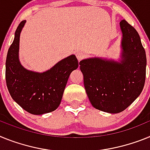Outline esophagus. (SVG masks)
<instances>
[{
  "instance_id": "34e87169",
  "label": "esophagus",
  "mask_w": 150,
  "mask_h": 150,
  "mask_svg": "<svg viewBox=\"0 0 150 150\" xmlns=\"http://www.w3.org/2000/svg\"><path fill=\"white\" fill-rule=\"evenodd\" d=\"M75 55H76L77 59H78V60L79 61H81V59H83L84 57H85V54H84V53L81 51L77 52V53H75Z\"/></svg>"
}]
</instances>
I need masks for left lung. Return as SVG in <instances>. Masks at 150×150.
Wrapping results in <instances>:
<instances>
[{
  "label": "left lung",
  "instance_id": "left-lung-1",
  "mask_svg": "<svg viewBox=\"0 0 150 150\" xmlns=\"http://www.w3.org/2000/svg\"><path fill=\"white\" fill-rule=\"evenodd\" d=\"M120 62L93 57L79 62L86 93L92 106L100 111H124L141 93L146 79V57L140 38L125 19Z\"/></svg>",
  "mask_w": 150,
  "mask_h": 150
}]
</instances>
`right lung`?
Here are the masks:
<instances>
[{
  "label": "right lung",
  "instance_id": "right-lung-1",
  "mask_svg": "<svg viewBox=\"0 0 150 150\" xmlns=\"http://www.w3.org/2000/svg\"><path fill=\"white\" fill-rule=\"evenodd\" d=\"M26 21L19 25L6 59V82L10 96L21 107L33 115L50 112L58 108L70 74L79 67L75 55L58 62L44 72L25 69L19 59V37Z\"/></svg>",
  "mask_w": 150,
  "mask_h": 150
}]
</instances>
